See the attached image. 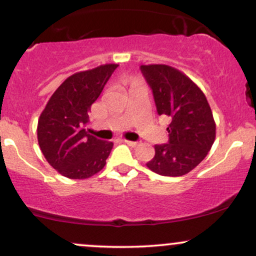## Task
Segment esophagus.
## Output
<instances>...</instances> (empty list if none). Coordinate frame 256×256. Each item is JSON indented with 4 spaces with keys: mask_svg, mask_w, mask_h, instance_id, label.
<instances>
[{
    "mask_svg": "<svg viewBox=\"0 0 256 256\" xmlns=\"http://www.w3.org/2000/svg\"><path fill=\"white\" fill-rule=\"evenodd\" d=\"M124 142L130 146H138V142H132V140H124Z\"/></svg>",
    "mask_w": 256,
    "mask_h": 256,
    "instance_id": "1",
    "label": "esophagus"
}]
</instances>
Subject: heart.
Instances as JSON below:
<instances>
[{
	"mask_svg": "<svg viewBox=\"0 0 256 256\" xmlns=\"http://www.w3.org/2000/svg\"><path fill=\"white\" fill-rule=\"evenodd\" d=\"M136 84H140V80H137V79H134V82H132L131 86H132V85H136Z\"/></svg>",
	"mask_w": 256,
	"mask_h": 256,
	"instance_id": "b5f03b06",
	"label": "heart"
}]
</instances>
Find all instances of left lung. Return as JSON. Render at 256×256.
<instances>
[{"instance_id":"obj_1","label":"left lung","mask_w":256,"mask_h":256,"mask_svg":"<svg viewBox=\"0 0 256 256\" xmlns=\"http://www.w3.org/2000/svg\"><path fill=\"white\" fill-rule=\"evenodd\" d=\"M158 116H168V143L156 144L146 164L152 172L180 177L207 156L216 140V122L204 91L183 72L168 64H142Z\"/></svg>"}]
</instances>
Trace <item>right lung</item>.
<instances>
[{
    "mask_svg": "<svg viewBox=\"0 0 256 256\" xmlns=\"http://www.w3.org/2000/svg\"><path fill=\"white\" fill-rule=\"evenodd\" d=\"M106 64L70 76L55 90L37 125L38 144L52 168L70 179H86L101 171L113 143L85 131L91 104L118 67Z\"/></svg>",
    "mask_w": 256,
    "mask_h": 256,
    "instance_id": "obj_1",
    "label": "right lung"
}]
</instances>
